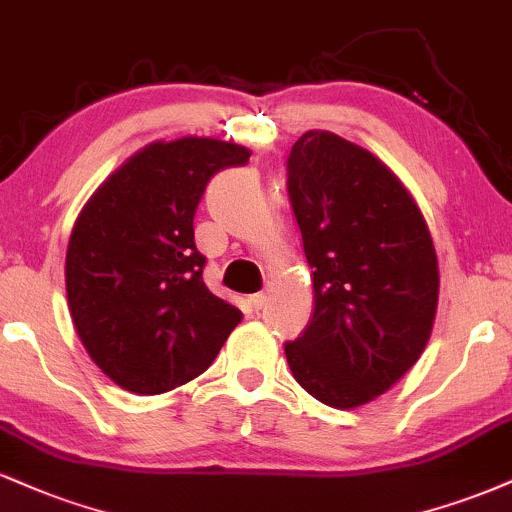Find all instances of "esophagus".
Segmentation results:
<instances>
[{
    "mask_svg": "<svg viewBox=\"0 0 512 512\" xmlns=\"http://www.w3.org/2000/svg\"><path fill=\"white\" fill-rule=\"evenodd\" d=\"M249 302H251V306H254L256 311H258V309H263V306H266V302H268V294H266V292H256V294H251Z\"/></svg>",
    "mask_w": 512,
    "mask_h": 512,
    "instance_id": "esophagus-1",
    "label": "esophagus"
}]
</instances>
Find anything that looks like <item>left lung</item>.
I'll list each match as a JSON object with an SVG mask.
<instances>
[{"label":"left lung","mask_w":512,"mask_h":512,"mask_svg":"<svg viewBox=\"0 0 512 512\" xmlns=\"http://www.w3.org/2000/svg\"><path fill=\"white\" fill-rule=\"evenodd\" d=\"M287 194L314 273V316L285 342L306 393L357 407L386 393L429 342L438 263L426 222L364 148L306 131L287 155Z\"/></svg>","instance_id":"1"}]
</instances>
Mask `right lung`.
Returning a JSON list of instances; mask_svg holds the SVG:
<instances>
[{
	"label": "right lung",
	"instance_id": "add662e5",
	"mask_svg": "<svg viewBox=\"0 0 512 512\" xmlns=\"http://www.w3.org/2000/svg\"><path fill=\"white\" fill-rule=\"evenodd\" d=\"M249 155L213 138L150 143L78 215L66 251L69 311L90 359L124 390L184 386L242 321L203 282L194 215L210 179Z\"/></svg>",
	"mask_w": 512,
	"mask_h": 512
}]
</instances>
